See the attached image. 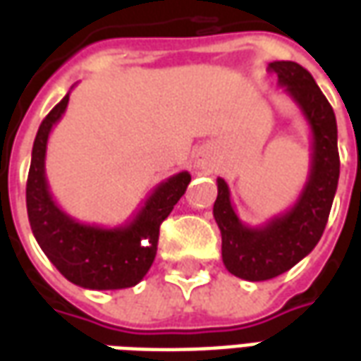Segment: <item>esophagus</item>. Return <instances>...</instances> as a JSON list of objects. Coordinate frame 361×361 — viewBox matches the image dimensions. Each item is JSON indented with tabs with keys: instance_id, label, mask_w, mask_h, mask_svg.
I'll use <instances>...</instances> for the list:
<instances>
[{
	"instance_id": "esophagus-1",
	"label": "esophagus",
	"mask_w": 361,
	"mask_h": 361,
	"mask_svg": "<svg viewBox=\"0 0 361 361\" xmlns=\"http://www.w3.org/2000/svg\"><path fill=\"white\" fill-rule=\"evenodd\" d=\"M204 164H207V162H204L203 158H201V160H197V166H204Z\"/></svg>"
}]
</instances>
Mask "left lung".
<instances>
[{
	"label": "left lung",
	"mask_w": 361,
	"mask_h": 361,
	"mask_svg": "<svg viewBox=\"0 0 361 361\" xmlns=\"http://www.w3.org/2000/svg\"><path fill=\"white\" fill-rule=\"evenodd\" d=\"M269 69L279 75V85L310 126L311 162L292 209L257 228L243 224L232 207L228 183L216 180L219 197L212 214L222 234V261L234 276L251 282L274 279L313 251L326 226L341 173L336 118L315 79L295 61H272Z\"/></svg>",
	"instance_id": "obj_1"
}]
</instances>
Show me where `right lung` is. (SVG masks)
<instances>
[{
    "label": "right lung",
    "instance_id": "1",
    "mask_svg": "<svg viewBox=\"0 0 361 361\" xmlns=\"http://www.w3.org/2000/svg\"><path fill=\"white\" fill-rule=\"evenodd\" d=\"M69 94L38 127L27 181V211L36 242L69 282L89 290H121L139 284L157 257L160 224L185 193L191 176L180 172L162 181L133 220L118 228L82 224L61 211L46 180V147Z\"/></svg>",
    "mask_w": 361,
    "mask_h": 361
}]
</instances>
